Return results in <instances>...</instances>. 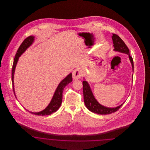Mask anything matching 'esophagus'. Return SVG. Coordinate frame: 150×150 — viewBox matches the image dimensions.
Instances as JSON below:
<instances>
[{
	"label": "esophagus",
	"instance_id": "34e87169",
	"mask_svg": "<svg viewBox=\"0 0 150 150\" xmlns=\"http://www.w3.org/2000/svg\"><path fill=\"white\" fill-rule=\"evenodd\" d=\"M81 77V72L80 69H76L72 72V78L74 80L79 79Z\"/></svg>",
	"mask_w": 150,
	"mask_h": 150
}]
</instances>
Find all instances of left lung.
Returning a JSON list of instances; mask_svg holds the SVG:
<instances>
[{"mask_svg":"<svg viewBox=\"0 0 150 150\" xmlns=\"http://www.w3.org/2000/svg\"><path fill=\"white\" fill-rule=\"evenodd\" d=\"M112 39L114 44V50L116 52H119L122 53H125L128 54L129 59L132 66V70L133 71L134 69V64L132 57L130 55V52L128 47L123 42L121 38L117 35L112 34ZM133 78V75H132ZM83 95H84V103L86 108L91 111V112L100 115H107L112 114L113 112L117 111L120 107L122 106L124 103H122L120 105L115 107H108L104 106L100 104V103L96 99L93 95V92L91 88L89 83L84 80L83 81Z\"/></svg>","mask_w":150,"mask_h":150,"instance_id":"left-lung-1","label":"left lung"}]
</instances>
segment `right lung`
<instances>
[{
    "label": "right lung",
    "mask_w": 150,
    "mask_h": 150,
    "mask_svg": "<svg viewBox=\"0 0 150 150\" xmlns=\"http://www.w3.org/2000/svg\"><path fill=\"white\" fill-rule=\"evenodd\" d=\"M35 40V36H30L28 37L26 39L24 40V41L22 43L21 45L20 46L19 48L17 51V53L16 54V56L14 57V62L12 66V81L13 84V89L14 92V95L16 97L15 92H14V75L15 69L17 64L18 62L19 57L21 56L22 54L27 50V49L30 47L33 43H34ZM72 81V73L69 74L66 78H64L58 84L57 87L54 93L53 94V96L50 100V103L47 106L45 109H44L42 111L38 112H33L29 111L30 113L33 114L39 115V116H44V115H50L55 112H56L58 108L60 107L62 101V93L64 91V87L67 86L68 84L71 83ZM17 98V97H16Z\"/></svg>",
    "instance_id": "right-lung-1"
}]
</instances>
